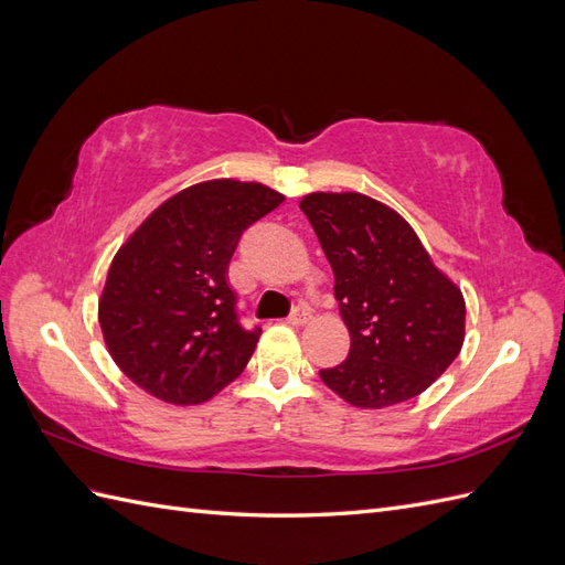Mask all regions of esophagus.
Segmentation results:
<instances>
[{"mask_svg":"<svg viewBox=\"0 0 565 565\" xmlns=\"http://www.w3.org/2000/svg\"><path fill=\"white\" fill-rule=\"evenodd\" d=\"M309 320H311V313L306 311V309H297V311H292V316L287 318V322L289 324H297V328H301V324H306Z\"/></svg>","mask_w":565,"mask_h":565,"instance_id":"34e87169","label":"esophagus"}]
</instances>
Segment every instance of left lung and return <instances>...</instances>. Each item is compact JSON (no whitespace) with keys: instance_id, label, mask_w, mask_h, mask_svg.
Returning a JSON list of instances; mask_svg holds the SVG:
<instances>
[{"instance_id":"8db88e82","label":"left lung","mask_w":565,"mask_h":565,"mask_svg":"<svg viewBox=\"0 0 565 565\" xmlns=\"http://www.w3.org/2000/svg\"><path fill=\"white\" fill-rule=\"evenodd\" d=\"M309 216L334 273L351 349L320 380L361 409L405 403L429 388L465 344L461 289L424 249L413 226L363 193H309Z\"/></svg>"}]
</instances>
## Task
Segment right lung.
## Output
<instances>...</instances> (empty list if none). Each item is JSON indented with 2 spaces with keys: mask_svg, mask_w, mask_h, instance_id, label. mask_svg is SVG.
Here are the masks:
<instances>
[{
  "mask_svg": "<svg viewBox=\"0 0 565 565\" xmlns=\"http://www.w3.org/2000/svg\"><path fill=\"white\" fill-rule=\"evenodd\" d=\"M282 200L256 181L188 185L113 256L98 324L115 365L152 398L200 405L247 367L262 330L237 322L228 264L243 231Z\"/></svg>",
  "mask_w": 565,
  "mask_h": 565,
  "instance_id": "obj_1",
  "label": "right lung"
}]
</instances>
